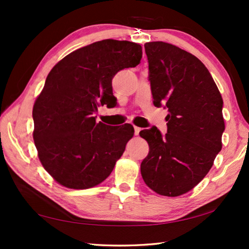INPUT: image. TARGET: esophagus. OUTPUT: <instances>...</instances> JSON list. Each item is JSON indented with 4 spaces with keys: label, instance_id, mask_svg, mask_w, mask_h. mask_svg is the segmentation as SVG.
<instances>
[{
    "label": "esophagus",
    "instance_id": "obj_1",
    "mask_svg": "<svg viewBox=\"0 0 249 249\" xmlns=\"http://www.w3.org/2000/svg\"><path fill=\"white\" fill-rule=\"evenodd\" d=\"M134 129H135V135H138V134H140L141 130H142V128L137 127V126H134Z\"/></svg>",
    "mask_w": 249,
    "mask_h": 249
}]
</instances>
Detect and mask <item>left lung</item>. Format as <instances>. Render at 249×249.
I'll return each mask as SVG.
<instances>
[{
	"label": "left lung",
	"mask_w": 249,
	"mask_h": 249,
	"mask_svg": "<svg viewBox=\"0 0 249 249\" xmlns=\"http://www.w3.org/2000/svg\"><path fill=\"white\" fill-rule=\"evenodd\" d=\"M155 107H166L167 134L157 127L141 137L149 146L141 165L151 190L179 196L208 175L222 149L223 99L212 75L196 56L163 41L145 44Z\"/></svg>",
	"instance_id": "1"
}]
</instances>
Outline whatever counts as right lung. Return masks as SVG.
Returning <instances> with one entry per match:
<instances>
[{
	"label": "right lung",
	"mask_w": 249,
	"mask_h": 249,
	"mask_svg": "<svg viewBox=\"0 0 249 249\" xmlns=\"http://www.w3.org/2000/svg\"><path fill=\"white\" fill-rule=\"evenodd\" d=\"M142 46L104 39L62 58L34 103V142L45 170L60 185L89 189L107 178L134 136L130 124L96 123L99 107H115L112 79L134 68Z\"/></svg>",
	"instance_id": "right-lung-1"
}]
</instances>
